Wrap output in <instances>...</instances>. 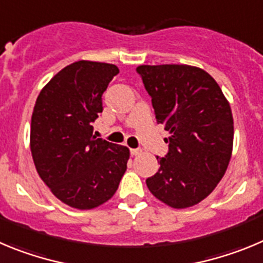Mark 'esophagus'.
Here are the masks:
<instances>
[{
  "instance_id": "esophagus-1",
  "label": "esophagus",
  "mask_w": 263,
  "mask_h": 263,
  "mask_svg": "<svg viewBox=\"0 0 263 263\" xmlns=\"http://www.w3.org/2000/svg\"><path fill=\"white\" fill-rule=\"evenodd\" d=\"M131 151V155L132 156H137V155H140L141 153V149L140 148H131L129 149Z\"/></svg>"
}]
</instances>
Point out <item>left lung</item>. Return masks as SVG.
<instances>
[{
  "label": "left lung",
  "mask_w": 263,
  "mask_h": 263,
  "mask_svg": "<svg viewBox=\"0 0 263 263\" xmlns=\"http://www.w3.org/2000/svg\"><path fill=\"white\" fill-rule=\"evenodd\" d=\"M152 97L157 123L170 134L169 152L146 179L149 191L173 208L198 204L226 174L233 148V117L217 82L191 65L136 68ZM158 158V157H157Z\"/></svg>",
  "instance_id": "obj_1"
}]
</instances>
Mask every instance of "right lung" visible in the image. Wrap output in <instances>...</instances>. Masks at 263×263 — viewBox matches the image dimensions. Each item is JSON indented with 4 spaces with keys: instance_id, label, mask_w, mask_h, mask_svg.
Returning a JSON list of instances; mask_svg holds the SVG:
<instances>
[{
    "instance_id": "1",
    "label": "right lung",
    "mask_w": 263,
    "mask_h": 263,
    "mask_svg": "<svg viewBox=\"0 0 263 263\" xmlns=\"http://www.w3.org/2000/svg\"><path fill=\"white\" fill-rule=\"evenodd\" d=\"M117 65L70 64L42 89L31 118L30 148L39 177L65 204L91 210L107 202L127 170L129 149L96 139L93 122Z\"/></svg>"
}]
</instances>
